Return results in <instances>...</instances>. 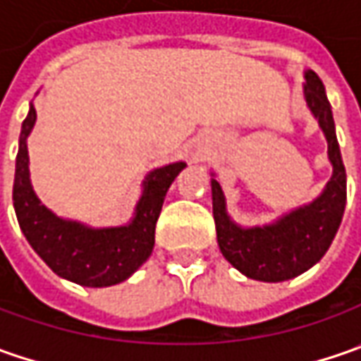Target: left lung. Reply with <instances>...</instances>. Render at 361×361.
Masks as SVG:
<instances>
[{"mask_svg": "<svg viewBox=\"0 0 361 361\" xmlns=\"http://www.w3.org/2000/svg\"><path fill=\"white\" fill-rule=\"evenodd\" d=\"M303 96L326 134L327 157L334 166L329 183L315 201L287 213L271 225L243 229L227 213L219 180L211 178L219 249L231 265L249 279L277 283L298 277L326 255L340 229L348 197L345 166L336 136L331 104L322 80L313 70L305 72Z\"/></svg>", "mask_w": 361, "mask_h": 361, "instance_id": "obj_1", "label": "left lung"}]
</instances>
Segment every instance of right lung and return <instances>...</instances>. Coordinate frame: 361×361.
I'll use <instances>...</instances> for the list:
<instances>
[{"mask_svg": "<svg viewBox=\"0 0 361 361\" xmlns=\"http://www.w3.org/2000/svg\"><path fill=\"white\" fill-rule=\"evenodd\" d=\"M35 124V108L21 124L13 178V209L21 233L49 269L84 287H108L128 279L152 253L154 229L166 190L187 164L173 162L154 169L142 183V197L128 225L92 229L78 221L56 216L35 197L30 183L27 136Z\"/></svg>", "mask_w": 361, "mask_h": 361, "instance_id": "right-lung-1", "label": "right lung"}]
</instances>
